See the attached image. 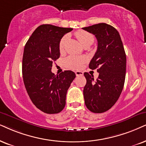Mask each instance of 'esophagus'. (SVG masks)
<instances>
[{
	"label": "esophagus",
	"mask_w": 146,
	"mask_h": 146,
	"mask_svg": "<svg viewBox=\"0 0 146 146\" xmlns=\"http://www.w3.org/2000/svg\"><path fill=\"white\" fill-rule=\"evenodd\" d=\"M75 75H76V76H83V75H84V72L77 71H75Z\"/></svg>",
	"instance_id": "esophagus-1"
}]
</instances>
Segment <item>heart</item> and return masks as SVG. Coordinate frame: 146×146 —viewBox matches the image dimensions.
<instances>
[{"instance_id":"b5f03b06","label":"heart","mask_w":146,"mask_h":146,"mask_svg":"<svg viewBox=\"0 0 146 146\" xmlns=\"http://www.w3.org/2000/svg\"><path fill=\"white\" fill-rule=\"evenodd\" d=\"M75 36L82 44L84 46H91L94 42V37L90 33L86 32L84 30H79L75 33ZM69 36H64L62 37L60 40L59 43V50L62 52L64 49L66 42H67ZM88 61V59L86 56H75V55H71L69 56L64 60L63 63L66 67L71 69H81L84 64Z\"/></svg>"}]
</instances>
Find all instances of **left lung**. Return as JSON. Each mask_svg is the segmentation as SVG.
I'll return each mask as SVG.
<instances>
[{
	"label": "left lung",
	"mask_w": 146,
	"mask_h": 146,
	"mask_svg": "<svg viewBox=\"0 0 146 146\" xmlns=\"http://www.w3.org/2000/svg\"><path fill=\"white\" fill-rule=\"evenodd\" d=\"M94 34L98 40L97 51L89 67L97 69L99 76L84 73L87 82L84 89L85 104L94 113H102L117 102L125 84L126 54L118 31L108 24L101 23L82 28Z\"/></svg>",
	"instance_id": "1"
}]
</instances>
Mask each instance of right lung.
<instances>
[{"label":"right lung","instance_id":"1","mask_svg":"<svg viewBox=\"0 0 146 146\" xmlns=\"http://www.w3.org/2000/svg\"><path fill=\"white\" fill-rule=\"evenodd\" d=\"M72 30L50 24L40 25L24 48V85L33 104L45 113L56 114L63 110L67 90L75 78V73L71 71L57 75L51 71L53 62L60 57V40Z\"/></svg>","mask_w":146,"mask_h":146}]
</instances>
